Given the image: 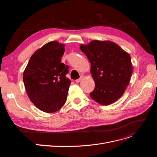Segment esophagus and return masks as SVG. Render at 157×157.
Segmentation results:
<instances>
[{
	"label": "esophagus",
	"mask_w": 157,
	"mask_h": 157,
	"mask_svg": "<svg viewBox=\"0 0 157 157\" xmlns=\"http://www.w3.org/2000/svg\"><path fill=\"white\" fill-rule=\"evenodd\" d=\"M83 78H84V76H83V75H81V76H80V77L79 78H78V79H77V80H75V82L78 83V82H79L80 81H81V80H82Z\"/></svg>",
	"instance_id": "obj_1"
}]
</instances>
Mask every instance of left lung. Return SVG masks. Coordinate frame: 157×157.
Instances as JSON below:
<instances>
[{
	"label": "left lung",
	"mask_w": 157,
	"mask_h": 157,
	"mask_svg": "<svg viewBox=\"0 0 157 157\" xmlns=\"http://www.w3.org/2000/svg\"><path fill=\"white\" fill-rule=\"evenodd\" d=\"M81 51L91 63L95 88L90 96L101 105L116 101L130 82L132 65L130 55L111 41L93 40L81 45Z\"/></svg>",
	"instance_id": "8db88e82"
}]
</instances>
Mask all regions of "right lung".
Instances as JSON below:
<instances>
[{
  "label": "right lung",
  "mask_w": 157,
  "mask_h": 157,
  "mask_svg": "<svg viewBox=\"0 0 157 157\" xmlns=\"http://www.w3.org/2000/svg\"><path fill=\"white\" fill-rule=\"evenodd\" d=\"M64 45L50 42L31 57L23 75L27 93L34 105L46 113L63 106L71 84L69 66L61 62Z\"/></svg>",
  "instance_id": "1"
}]
</instances>
